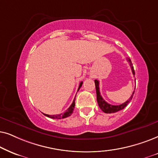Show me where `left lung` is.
Wrapping results in <instances>:
<instances>
[{"instance_id":"8db88e82","label":"left lung","mask_w":158,"mask_h":158,"mask_svg":"<svg viewBox=\"0 0 158 158\" xmlns=\"http://www.w3.org/2000/svg\"><path fill=\"white\" fill-rule=\"evenodd\" d=\"M127 60L129 61L130 66H131L132 73H133L134 75H135V72H134V69L133 66H132V63H131V59H130V58H128ZM94 84H95L97 100H98V106H99V107H100V108L101 109V110H102L104 113H113L118 112V111H119V110H123V109L129 103L130 101H131V100L132 99V97H133V95H134V92L132 93V95L131 96V98H130L129 100L126 101L124 103L118 105V106H113V105L108 103L106 100H103V98H102V96L100 95V88H99V81L95 79V80H94Z\"/></svg>"}]
</instances>
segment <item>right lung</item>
Listing matches in <instances>:
<instances>
[{
    "label": "right lung",
    "instance_id": "right-lung-1",
    "mask_svg": "<svg viewBox=\"0 0 158 158\" xmlns=\"http://www.w3.org/2000/svg\"><path fill=\"white\" fill-rule=\"evenodd\" d=\"M82 84H83V81H81L80 84H79V88H78V91H79V89L81 88V85H82ZM74 106H75V98L73 101L72 104L71 105V106L69 107V108L66 110V112H64V113H61V114H58V115H48V114H45V113H43V114L46 115L47 117L50 118H53V119L65 118L70 116V115L72 114L73 109H74Z\"/></svg>",
    "mask_w": 158,
    "mask_h": 158
}]
</instances>
